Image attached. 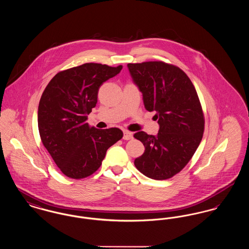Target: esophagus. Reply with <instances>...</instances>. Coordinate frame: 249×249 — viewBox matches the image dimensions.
Returning <instances> with one entry per match:
<instances>
[{
	"instance_id": "obj_1",
	"label": "esophagus",
	"mask_w": 249,
	"mask_h": 249,
	"mask_svg": "<svg viewBox=\"0 0 249 249\" xmlns=\"http://www.w3.org/2000/svg\"><path fill=\"white\" fill-rule=\"evenodd\" d=\"M131 138H132V132H130L129 130H124L123 139L124 140H130Z\"/></svg>"
}]
</instances>
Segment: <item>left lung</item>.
<instances>
[{
    "label": "left lung",
    "mask_w": 249,
    "mask_h": 249,
    "mask_svg": "<svg viewBox=\"0 0 249 249\" xmlns=\"http://www.w3.org/2000/svg\"><path fill=\"white\" fill-rule=\"evenodd\" d=\"M128 68L142 91L144 107L155 111L158 135L144 131L133 137L144 145L134 165L156 180L173 178L189 163L204 131L201 102L190 77L179 67L164 61L129 63Z\"/></svg>",
    "instance_id": "obj_1"
}]
</instances>
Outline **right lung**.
Here are the masks:
<instances>
[{
	"mask_svg": "<svg viewBox=\"0 0 249 249\" xmlns=\"http://www.w3.org/2000/svg\"><path fill=\"white\" fill-rule=\"evenodd\" d=\"M121 69L122 65L84 63L59 71L41 96L40 137L67 178L91 176L102 165L107 149L123 137L119 128L99 130L87 122L88 115L96 107L99 88Z\"/></svg>",
	"mask_w": 249,
	"mask_h": 249,
	"instance_id": "add662e5",
	"label": "right lung"
}]
</instances>
